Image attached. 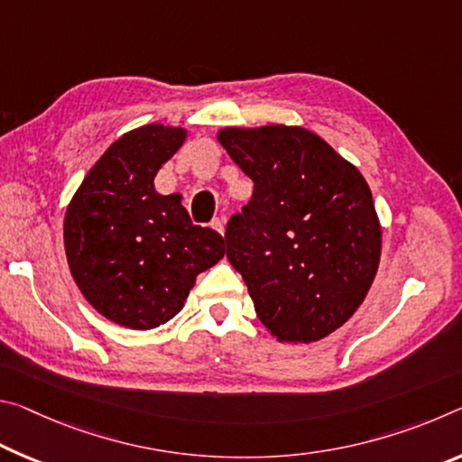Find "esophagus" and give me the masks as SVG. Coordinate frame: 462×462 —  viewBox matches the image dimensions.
<instances>
[{
  "label": "esophagus",
  "instance_id": "34e87169",
  "mask_svg": "<svg viewBox=\"0 0 462 462\" xmlns=\"http://www.w3.org/2000/svg\"><path fill=\"white\" fill-rule=\"evenodd\" d=\"M211 226H214V230H217L219 234H224V230H226V219H224V217H216L214 222H211Z\"/></svg>",
  "mask_w": 462,
  "mask_h": 462
}]
</instances>
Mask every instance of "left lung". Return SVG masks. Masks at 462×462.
Masks as SVG:
<instances>
[{
  "mask_svg": "<svg viewBox=\"0 0 462 462\" xmlns=\"http://www.w3.org/2000/svg\"><path fill=\"white\" fill-rule=\"evenodd\" d=\"M217 139L254 182L226 226V257L277 339H323L351 319L378 271L383 232L368 182L309 129L228 127Z\"/></svg>",
  "mask_w": 462,
  "mask_h": 462,
  "instance_id": "8db88e82",
  "label": "left lung"
}]
</instances>
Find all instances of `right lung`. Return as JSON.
Here are the masks:
<instances>
[{"mask_svg":"<svg viewBox=\"0 0 462 462\" xmlns=\"http://www.w3.org/2000/svg\"><path fill=\"white\" fill-rule=\"evenodd\" d=\"M185 129L143 125L102 153L65 214L69 271L84 298L116 325L160 327L185 304L201 271L224 257V238L195 226L179 195H160L153 177Z\"/></svg>","mask_w":462,"mask_h":462,"instance_id":"1","label":"right lung"}]
</instances>
